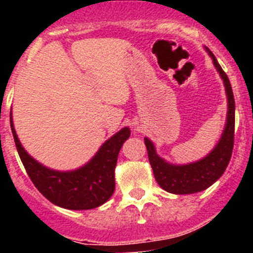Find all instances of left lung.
Wrapping results in <instances>:
<instances>
[{"label":"left lung","instance_id":"1","mask_svg":"<svg viewBox=\"0 0 253 253\" xmlns=\"http://www.w3.org/2000/svg\"><path fill=\"white\" fill-rule=\"evenodd\" d=\"M207 51L213 59L214 66L222 77L228 100L225 128L213 151L210 152L207 157L196 161V162L187 163V165H172L161 158L156 153L153 143L148 138H144L149 163L153 169L156 181L163 190L176 194V195L195 194L211 186L224 173L228 163L231 161L232 151H233L234 109H236L233 91H232L231 82L228 80L222 67L219 66L216 58L209 49H207Z\"/></svg>","mask_w":253,"mask_h":253}]
</instances>
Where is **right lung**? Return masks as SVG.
I'll return each instance as SVG.
<instances>
[{
    "instance_id": "1",
    "label": "right lung",
    "mask_w": 253,
    "mask_h": 253,
    "mask_svg": "<svg viewBox=\"0 0 253 253\" xmlns=\"http://www.w3.org/2000/svg\"><path fill=\"white\" fill-rule=\"evenodd\" d=\"M10 123L22 165L35 187L49 202L64 209L88 210L100 207L111 198L115 190L118 154L130 135L128 126L109 138L84 166L75 171H55L31 157L17 138L12 119Z\"/></svg>"
}]
</instances>
